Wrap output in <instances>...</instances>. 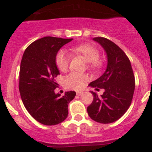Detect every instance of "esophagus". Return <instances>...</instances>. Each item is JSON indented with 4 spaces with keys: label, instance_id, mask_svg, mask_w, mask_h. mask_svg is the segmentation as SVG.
Masks as SVG:
<instances>
[{
    "label": "esophagus",
    "instance_id": "esophagus-1",
    "mask_svg": "<svg viewBox=\"0 0 152 152\" xmlns=\"http://www.w3.org/2000/svg\"><path fill=\"white\" fill-rule=\"evenodd\" d=\"M76 94H77V96H81V95H83L84 94V92L83 91H77V92H76Z\"/></svg>",
    "mask_w": 152,
    "mask_h": 152
}]
</instances>
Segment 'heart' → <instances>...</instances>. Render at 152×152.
I'll use <instances>...</instances> for the list:
<instances>
[{"label": "heart", "mask_w": 152, "mask_h": 152, "mask_svg": "<svg viewBox=\"0 0 152 152\" xmlns=\"http://www.w3.org/2000/svg\"><path fill=\"white\" fill-rule=\"evenodd\" d=\"M71 51L82 56L87 62L89 63V67L91 68H97L100 67L101 61L99 59V52L95 46L90 44H81L73 46ZM70 56L66 51L60 50L56 56V67L62 72H65L68 69ZM88 81V76L85 74L71 73L64 78V85L68 88L75 90H81L85 87Z\"/></svg>", "instance_id": "heart-1"}]
</instances>
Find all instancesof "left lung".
I'll return each instance as SVG.
<instances>
[{
	"label": "left lung",
	"instance_id": "8db88e82",
	"mask_svg": "<svg viewBox=\"0 0 152 152\" xmlns=\"http://www.w3.org/2000/svg\"><path fill=\"white\" fill-rule=\"evenodd\" d=\"M92 39L104 49L107 66L102 75L88 85L103 88L104 92L99 96L91 91L94 98L87 108L88 114L96 122L111 124L119 120L130 107L135 88L134 75L130 60L117 45L103 37Z\"/></svg>",
	"mask_w": 152,
	"mask_h": 152
}]
</instances>
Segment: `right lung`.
Returning <instances> with one entry per match:
<instances>
[{"instance_id": "1", "label": "right lung", "mask_w": 152, "mask_h": 152, "mask_svg": "<svg viewBox=\"0 0 152 152\" xmlns=\"http://www.w3.org/2000/svg\"><path fill=\"white\" fill-rule=\"evenodd\" d=\"M73 39L46 36L26 48L19 72V91L22 102L29 114L40 124L52 126L66 120L68 104L76 96L66 91L55 93L56 77L60 75L56 64V53Z\"/></svg>"}]
</instances>
